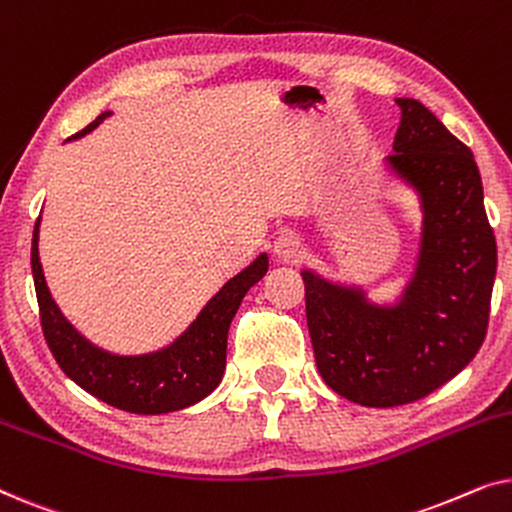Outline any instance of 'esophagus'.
I'll return each mask as SVG.
<instances>
[{"instance_id": "1", "label": "esophagus", "mask_w": 512, "mask_h": 512, "mask_svg": "<svg viewBox=\"0 0 512 512\" xmlns=\"http://www.w3.org/2000/svg\"><path fill=\"white\" fill-rule=\"evenodd\" d=\"M272 254H275V261L277 263L293 265V263H298L300 258H303V254H305L303 242H300V237L296 233H282L275 240Z\"/></svg>"}]
</instances>
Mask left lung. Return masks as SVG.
I'll list each match as a JSON object with an SVG mask.
<instances>
[{
    "instance_id": "obj_1",
    "label": "left lung",
    "mask_w": 512,
    "mask_h": 512,
    "mask_svg": "<svg viewBox=\"0 0 512 512\" xmlns=\"http://www.w3.org/2000/svg\"><path fill=\"white\" fill-rule=\"evenodd\" d=\"M401 125L384 167L417 193L422 233L410 282L391 305L361 286L303 270L319 375L335 394L394 408L443 387L485 340L496 240L475 158L422 102L398 97Z\"/></svg>"
}]
</instances>
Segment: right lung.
<instances>
[{
	"label": "right lung",
	"instance_id": "add662e5",
	"mask_svg": "<svg viewBox=\"0 0 512 512\" xmlns=\"http://www.w3.org/2000/svg\"><path fill=\"white\" fill-rule=\"evenodd\" d=\"M109 114L111 111H104L67 142L93 132ZM39 226L41 216L34 223L32 235V277L39 300L41 328L55 361L69 380L100 401L135 415H165V412L184 410L219 387L226 370L230 321L240 310L247 291L268 272V254H261L233 279H228L170 345L149 354L128 356L93 345L60 312L41 270Z\"/></svg>",
	"mask_w": 512,
	"mask_h": 512
}]
</instances>
